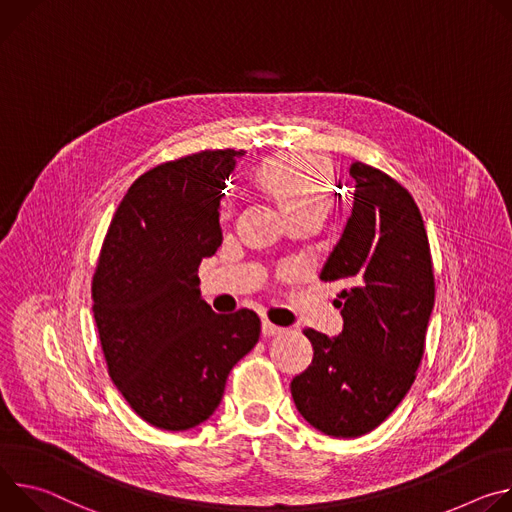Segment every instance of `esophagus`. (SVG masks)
<instances>
[{"label": "esophagus", "instance_id": "obj_1", "mask_svg": "<svg viewBox=\"0 0 512 512\" xmlns=\"http://www.w3.org/2000/svg\"><path fill=\"white\" fill-rule=\"evenodd\" d=\"M278 333H282V327L274 325V323H272V321H268V319H264V321H262V335H264V337L278 335Z\"/></svg>", "mask_w": 512, "mask_h": 512}]
</instances>
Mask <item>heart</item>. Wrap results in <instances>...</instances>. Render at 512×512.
I'll return each mask as SVG.
<instances>
[{
    "instance_id": "heart-1",
    "label": "heart",
    "mask_w": 512,
    "mask_h": 512,
    "mask_svg": "<svg viewBox=\"0 0 512 512\" xmlns=\"http://www.w3.org/2000/svg\"><path fill=\"white\" fill-rule=\"evenodd\" d=\"M254 181L268 191L289 219L297 215H319L331 207V166L311 154H278L264 158L254 168ZM223 217L230 207L223 205Z\"/></svg>"
}]
</instances>
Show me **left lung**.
Wrapping results in <instances>:
<instances>
[{"instance_id": "1", "label": "left lung", "mask_w": 512, "mask_h": 512, "mask_svg": "<svg viewBox=\"0 0 512 512\" xmlns=\"http://www.w3.org/2000/svg\"><path fill=\"white\" fill-rule=\"evenodd\" d=\"M354 209L319 278L339 280L344 329H303L313 360L291 380L299 413L333 437L376 429L417 378L435 303L425 223L413 195L382 170L350 166Z\"/></svg>"}]
</instances>
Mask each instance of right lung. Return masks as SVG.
Here are the masks:
<instances>
[{
    "instance_id": "obj_1",
    "label": "right lung",
    "mask_w": 512,
    "mask_h": 512,
    "mask_svg": "<svg viewBox=\"0 0 512 512\" xmlns=\"http://www.w3.org/2000/svg\"><path fill=\"white\" fill-rule=\"evenodd\" d=\"M240 156L201 150L146 170L99 252L91 299L107 372L134 413L164 431L209 419L260 337L254 311L213 313L197 276L221 246L219 199Z\"/></svg>"
}]
</instances>
